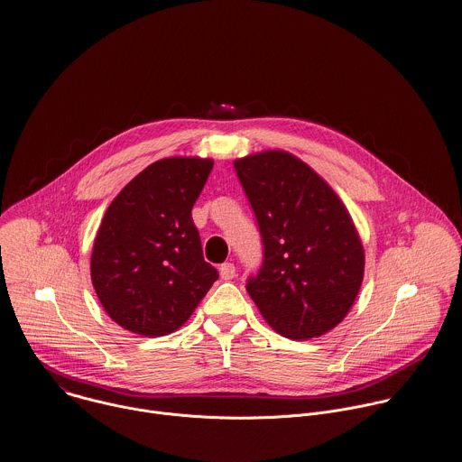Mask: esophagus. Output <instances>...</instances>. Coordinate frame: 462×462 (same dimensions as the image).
Masks as SVG:
<instances>
[{"instance_id":"obj_1","label":"esophagus","mask_w":462,"mask_h":462,"mask_svg":"<svg viewBox=\"0 0 462 462\" xmlns=\"http://www.w3.org/2000/svg\"><path fill=\"white\" fill-rule=\"evenodd\" d=\"M219 273H221V277H223L225 281L234 279V277H236V266H234V263H223V264L219 266Z\"/></svg>"}]
</instances>
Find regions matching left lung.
<instances>
[{
    "instance_id": "1",
    "label": "left lung",
    "mask_w": 462,
    "mask_h": 462,
    "mask_svg": "<svg viewBox=\"0 0 462 462\" xmlns=\"http://www.w3.org/2000/svg\"><path fill=\"white\" fill-rule=\"evenodd\" d=\"M263 239V264L246 291L288 339H312L350 312L365 275L356 225L332 187L284 150L234 162Z\"/></svg>"
}]
</instances>
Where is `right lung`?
Instances as JSON below:
<instances>
[{"label":"right lung","instance_id":"add662e5","mask_svg":"<svg viewBox=\"0 0 462 462\" xmlns=\"http://www.w3.org/2000/svg\"><path fill=\"white\" fill-rule=\"evenodd\" d=\"M212 160L165 158L139 172L110 203L94 239L90 277L108 318L160 337L183 327L217 270L203 259L192 207Z\"/></svg>","mask_w":462,"mask_h":462}]
</instances>
